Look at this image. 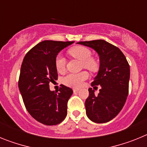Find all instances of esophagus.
<instances>
[{"label": "esophagus", "instance_id": "obj_1", "mask_svg": "<svg viewBox=\"0 0 147 147\" xmlns=\"http://www.w3.org/2000/svg\"><path fill=\"white\" fill-rule=\"evenodd\" d=\"M73 90H74V93H76V92L79 91V90H80V89H79V88H74V89Z\"/></svg>", "mask_w": 147, "mask_h": 147}]
</instances>
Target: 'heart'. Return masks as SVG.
<instances>
[{"label":"heart","instance_id":"b5f03b06","mask_svg":"<svg viewBox=\"0 0 147 147\" xmlns=\"http://www.w3.org/2000/svg\"><path fill=\"white\" fill-rule=\"evenodd\" d=\"M71 56L76 59L82 61L85 67L90 71H96L98 67L96 62L91 57V51L84 46H75L69 50ZM66 61L62 54H58L55 59L56 68L59 72H62L65 68ZM89 75L85 71L78 73V74H69L65 76L63 82L65 85L70 87L78 88L83 84V82L86 80Z\"/></svg>","mask_w":147,"mask_h":147}]
</instances>
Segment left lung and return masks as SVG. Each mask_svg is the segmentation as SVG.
I'll return each mask as SVG.
<instances>
[{
	"instance_id": "left-lung-1",
	"label": "left lung",
	"mask_w": 147,
	"mask_h": 147,
	"mask_svg": "<svg viewBox=\"0 0 147 147\" xmlns=\"http://www.w3.org/2000/svg\"><path fill=\"white\" fill-rule=\"evenodd\" d=\"M91 48L99 57V69L91 86L100 85L99 93L95 95L91 88L85 101L86 114L95 123L110 121L119 113L128 96L129 65L121 51L104 40L78 42Z\"/></svg>"
}]
</instances>
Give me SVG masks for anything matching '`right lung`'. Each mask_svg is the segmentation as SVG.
Here are the masks:
<instances>
[{
    "mask_svg": "<svg viewBox=\"0 0 147 147\" xmlns=\"http://www.w3.org/2000/svg\"><path fill=\"white\" fill-rule=\"evenodd\" d=\"M74 42L44 40L32 48L22 62L18 86L24 105L35 120L45 125L59 124L67 115L73 90L62 85L58 93L51 91L49 83L57 79V56Z\"/></svg>",
    "mask_w": 147,
    "mask_h": 147,
    "instance_id": "right-lung-1",
    "label": "right lung"
}]
</instances>
